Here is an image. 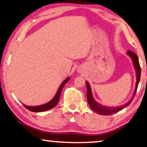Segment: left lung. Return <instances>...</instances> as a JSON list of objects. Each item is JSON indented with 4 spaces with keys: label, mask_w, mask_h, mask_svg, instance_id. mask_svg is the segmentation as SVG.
Here are the masks:
<instances>
[{
    "label": "left lung",
    "mask_w": 147,
    "mask_h": 147,
    "mask_svg": "<svg viewBox=\"0 0 147 147\" xmlns=\"http://www.w3.org/2000/svg\"><path fill=\"white\" fill-rule=\"evenodd\" d=\"M127 54L130 57L131 60L133 61V66L135 69V72H136V84H135V91L133 94L132 97H131V99L129 100V101L123 105H121V106H117V107H108V106H103V105L99 104L94 100V98H93L92 93V89L90 87V85L88 83V82L86 81V84L87 87V92H86V97L88 100V102L89 106H90L91 109H92L94 111H95L98 114L103 115H111L113 113H115L116 112H118V111H121V109H124L126 108L127 106H128L129 105L131 102L133 101V98H134L135 94H136L137 89L138 87V84H139V82L140 81V78H141V67H140L139 62V58L136 54L135 53H133L131 51H128L127 52Z\"/></svg>",
    "instance_id": "obj_1"
}]
</instances>
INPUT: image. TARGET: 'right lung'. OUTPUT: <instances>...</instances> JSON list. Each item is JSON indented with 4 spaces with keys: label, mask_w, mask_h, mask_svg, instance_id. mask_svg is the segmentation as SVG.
Instances as JSON below:
<instances>
[{
    "label": "right lung",
    "mask_w": 147,
    "mask_h": 147,
    "mask_svg": "<svg viewBox=\"0 0 147 147\" xmlns=\"http://www.w3.org/2000/svg\"><path fill=\"white\" fill-rule=\"evenodd\" d=\"M69 79H70V77H67L66 79L61 83L60 86L59 87L58 90L56 94L55 95L51 101H49V102L46 103V104H44L43 105H40V106H26V105L23 104L24 106L26 109H28V110L34 111V112H41V111H47V110H49V109L53 108L54 107H55L57 106V104H58L59 100V98H60L61 91H62L63 86H64L65 84L69 80Z\"/></svg>",
    "instance_id": "obj_1"
}]
</instances>
